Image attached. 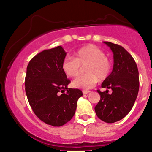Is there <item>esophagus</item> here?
Segmentation results:
<instances>
[{
	"label": "esophagus",
	"instance_id": "esophagus-1",
	"mask_svg": "<svg viewBox=\"0 0 152 152\" xmlns=\"http://www.w3.org/2000/svg\"><path fill=\"white\" fill-rule=\"evenodd\" d=\"M83 94H88L90 92V91H88V90H83Z\"/></svg>",
	"mask_w": 152,
	"mask_h": 152
}]
</instances>
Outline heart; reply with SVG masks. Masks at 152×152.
<instances>
[{
    "instance_id": "obj_1",
    "label": "heart",
    "mask_w": 152,
    "mask_h": 152,
    "mask_svg": "<svg viewBox=\"0 0 152 152\" xmlns=\"http://www.w3.org/2000/svg\"><path fill=\"white\" fill-rule=\"evenodd\" d=\"M86 75L81 76L72 82V86L81 89H89L96 84L98 78L104 81L109 76L111 64L103 50L95 45H88L78 49L74 58L66 57L63 60L61 69L66 76L75 78L81 74V67Z\"/></svg>"
}]
</instances>
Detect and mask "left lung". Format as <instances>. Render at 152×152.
<instances>
[{
	"label": "left lung",
	"instance_id": "8db88e82",
	"mask_svg": "<svg viewBox=\"0 0 152 152\" xmlns=\"http://www.w3.org/2000/svg\"><path fill=\"white\" fill-rule=\"evenodd\" d=\"M104 43L112 50L114 66L102 87L111 89L112 93L97 90L101 99L94 109L103 121L114 123L125 117L133 107L139 88V71L133 57L125 48L108 41Z\"/></svg>",
	"mask_w": 152,
	"mask_h": 152
}]
</instances>
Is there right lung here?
<instances>
[{"mask_svg": "<svg viewBox=\"0 0 152 152\" xmlns=\"http://www.w3.org/2000/svg\"><path fill=\"white\" fill-rule=\"evenodd\" d=\"M66 52L59 46L35 56L27 66L26 94L39 119L53 126H61L72 118L78 99V88H69L70 80L61 69Z\"/></svg>", "mask_w": 152, "mask_h": 152, "instance_id": "obj_1", "label": "right lung"}]
</instances>
